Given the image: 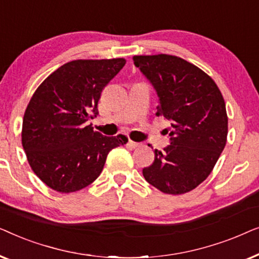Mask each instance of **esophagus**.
Listing matches in <instances>:
<instances>
[{
    "label": "esophagus",
    "instance_id": "esophagus-1",
    "mask_svg": "<svg viewBox=\"0 0 259 259\" xmlns=\"http://www.w3.org/2000/svg\"><path fill=\"white\" fill-rule=\"evenodd\" d=\"M128 146L132 147V148H138V147L141 146V144L140 143H136V141H133V140H130L128 141Z\"/></svg>",
    "mask_w": 259,
    "mask_h": 259
}]
</instances>
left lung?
<instances>
[{"instance_id": "left-lung-1", "label": "left lung", "mask_w": 259, "mask_h": 259, "mask_svg": "<svg viewBox=\"0 0 259 259\" xmlns=\"http://www.w3.org/2000/svg\"><path fill=\"white\" fill-rule=\"evenodd\" d=\"M133 61L157 92V115L171 122L165 130L171 144L154 151L143 175L164 193L190 192L207 178L225 147L224 98L206 73L178 56L136 55Z\"/></svg>"}]
</instances>
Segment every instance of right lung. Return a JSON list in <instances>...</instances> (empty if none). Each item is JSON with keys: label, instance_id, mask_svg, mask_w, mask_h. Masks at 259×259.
Segmentation results:
<instances>
[{"label": "right lung", "instance_id": "right-lung-1", "mask_svg": "<svg viewBox=\"0 0 259 259\" xmlns=\"http://www.w3.org/2000/svg\"><path fill=\"white\" fill-rule=\"evenodd\" d=\"M125 59L74 60L53 72L35 91L22 123V146L35 175L62 193L75 192L100 176L109 151L128 139L95 132L106 84Z\"/></svg>", "mask_w": 259, "mask_h": 259}]
</instances>
